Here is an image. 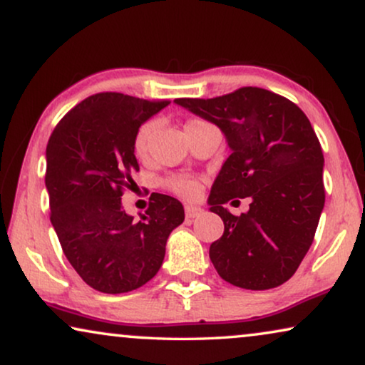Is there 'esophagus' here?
Returning a JSON list of instances; mask_svg holds the SVG:
<instances>
[{"label":"esophagus","instance_id":"1","mask_svg":"<svg viewBox=\"0 0 365 365\" xmlns=\"http://www.w3.org/2000/svg\"><path fill=\"white\" fill-rule=\"evenodd\" d=\"M202 213H203V208L195 207V205H185V217H187L188 220L197 218L198 215H202Z\"/></svg>","mask_w":365,"mask_h":365}]
</instances>
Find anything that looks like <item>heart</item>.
<instances>
[{"instance_id":"obj_1","label":"heart","mask_w":365,"mask_h":365,"mask_svg":"<svg viewBox=\"0 0 365 365\" xmlns=\"http://www.w3.org/2000/svg\"><path fill=\"white\" fill-rule=\"evenodd\" d=\"M200 124H205L202 120H188L187 125H185V129H188V127H193V125H200ZM152 130H153V124L152 122H145L140 129L137 130L135 133V138H133V150L138 157H142L143 153L147 150V143H148V138L152 135ZM167 187L172 190V192H175L178 195H182V197H187V198H195L200 192V183L198 180H195L192 177H172L167 180Z\"/></svg>"}]
</instances>
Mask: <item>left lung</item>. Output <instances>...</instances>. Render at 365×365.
Listing matches in <instances>:
<instances>
[{
    "label": "left lung",
    "instance_id": "obj_1",
    "mask_svg": "<svg viewBox=\"0 0 365 365\" xmlns=\"http://www.w3.org/2000/svg\"><path fill=\"white\" fill-rule=\"evenodd\" d=\"M173 102L217 125L232 150L208 197L210 212L225 223L222 238L210 246L215 269L243 289L286 283L324 208V157L309 119L286 97L259 87ZM246 196L250 210L240 217L222 207Z\"/></svg>",
    "mask_w": 365,
    "mask_h": 365
}]
</instances>
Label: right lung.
Wrapping results in <instances>:
<instances>
[{"instance_id":"add662e5","label":"right lung","mask_w":365,"mask_h":365,"mask_svg":"<svg viewBox=\"0 0 365 365\" xmlns=\"http://www.w3.org/2000/svg\"><path fill=\"white\" fill-rule=\"evenodd\" d=\"M168 102L120 92L87 97L56 125L46 147L51 223L73 268L107 294L137 289L158 273L183 205L153 193L140 220L125 213L122 188L138 172L133 138Z\"/></svg>"}]
</instances>
